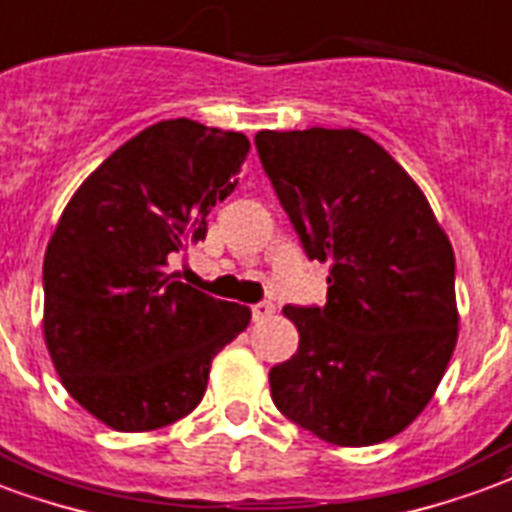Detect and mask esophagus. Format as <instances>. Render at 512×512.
<instances>
[{
    "mask_svg": "<svg viewBox=\"0 0 512 512\" xmlns=\"http://www.w3.org/2000/svg\"><path fill=\"white\" fill-rule=\"evenodd\" d=\"M272 313H275V307H272L270 302H259V305L251 307L253 321H264V318H270Z\"/></svg>",
    "mask_w": 512,
    "mask_h": 512,
    "instance_id": "34e87169",
    "label": "esophagus"
}]
</instances>
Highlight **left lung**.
Instances as JSON below:
<instances>
[{"mask_svg":"<svg viewBox=\"0 0 512 512\" xmlns=\"http://www.w3.org/2000/svg\"><path fill=\"white\" fill-rule=\"evenodd\" d=\"M253 142L305 253L329 264L324 307H283L299 348L270 370L272 402L326 443H383L424 413L456 348L451 240L359 129H264Z\"/></svg>","mask_w":512,"mask_h":512,"instance_id":"8db88e82","label":"left lung"}]
</instances>
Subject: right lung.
<instances>
[{
  "label": "right lung",
  "mask_w": 512,
  "mask_h": 512,
  "mask_svg": "<svg viewBox=\"0 0 512 512\" xmlns=\"http://www.w3.org/2000/svg\"><path fill=\"white\" fill-rule=\"evenodd\" d=\"M251 142L188 118L142 129L88 175L53 229L42 334L61 383L115 432H153L202 402L215 353L251 310L180 283Z\"/></svg>",
  "instance_id": "add662e5"
}]
</instances>
